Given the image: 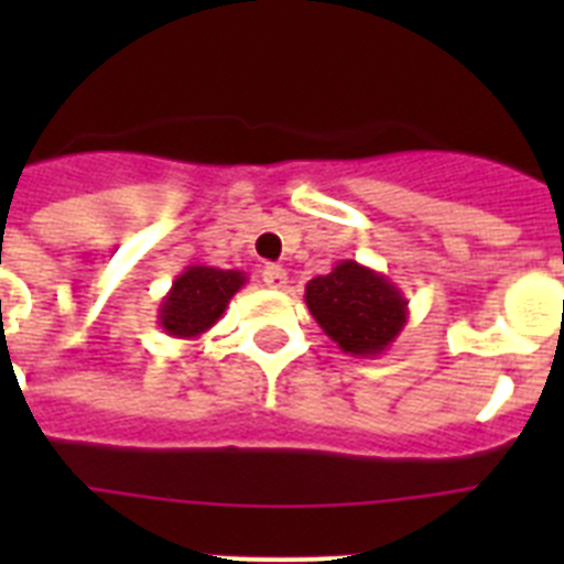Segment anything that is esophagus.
Instances as JSON below:
<instances>
[{
	"label": "esophagus",
	"mask_w": 564,
	"mask_h": 564,
	"mask_svg": "<svg viewBox=\"0 0 564 564\" xmlns=\"http://www.w3.org/2000/svg\"><path fill=\"white\" fill-rule=\"evenodd\" d=\"M262 282H265L268 288H285L288 285V271L282 265H265L262 268Z\"/></svg>",
	"instance_id": "esophagus-1"
}]
</instances>
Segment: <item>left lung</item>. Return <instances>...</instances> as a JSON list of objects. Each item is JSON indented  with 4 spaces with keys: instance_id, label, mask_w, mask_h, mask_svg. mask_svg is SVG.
Returning <instances> with one entry per match:
<instances>
[{
    "instance_id": "8db88e82",
    "label": "left lung",
    "mask_w": 564,
    "mask_h": 564,
    "mask_svg": "<svg viewBox=\"0 0 564 564\" xmlns=\"http://www.w3.org/2000/svg\"><path fill=\"white\" fill-rule=\"evenodd\" d=\"M305 302L318 327L344 352L358 358L390 350L410 318V302L401 288L356 259H341L330 273L311 279Z\"/></svg>"
}]
</instances>
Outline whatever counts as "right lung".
<instances>
[{"label":"right lung","instance_id":"add662e5","mask_svg":"<svg viewBox=\"0 0 564 564\" xmlns=\"http://www.w3.org/2000/svg\"><path fill=\"white\" fill-rule=\"evenodd\" d=\"M246 282L248 276L242 271L188 265L163 296L161 307H158V325L172 338L203 336L220 322L231 296Z\"/></svg>","mask_w":564,"mask_h":564}]
</instances>
